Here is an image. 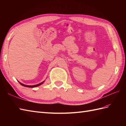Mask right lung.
<instances>
[{
    "label": "right lung",
    "mask_w": 126,
    "mask_h": 126,
    "mask_svg": "<svg viewBox=\"0 0 126 126\" xmlns=\"http://www.w3.org/2000/svg\"><path fill=\"white\" fill-rule=\"evenodd\" d=\"M44 82V81H43V82H41V83H39V84H36V85H25V84H23V83H20V82H19V83L22 85H23V86H24V87H29V88H34V87H38V86H39V85H41L42 84H43V83Z\"/></svg>",
    "instance_id": "add662e5"
}]
</instances>
